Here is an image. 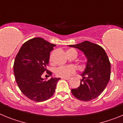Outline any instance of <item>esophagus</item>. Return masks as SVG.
Listing matches in <instances>:
<instances>
[{"instance_id":"esophagus-1","label":"esophagus","mask_w":123,"mask_h":123,"mask_svg":"<svg viewBox=\"0 0 123 123\" xmlns=\"http://www.w3.org/2000/svg\"><path fill=\"white\" fill-rule=\"evenodd\" d=\"M62 79H66V80H69V79H71V78L70 77H67V78H62Z\"/></svg>"}]
</instances>
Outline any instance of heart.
Segmentation results:
<instances>
[{"label":"heart","mask_w":123,"mask_h":123,"mask_svg":"<svg viewBox=\"0 0 123 123\" xmlns=\"http://www.w3.org/2000/svg\"><path fill=\"white\" fill-rule=\"evenodd\" d=\"M68 50H73L76 54L77 52L74 49H69ZM51 62V58H50ZM75 72V68L73 66H66V67H60L56 68L54 70V74L56 76L60 78H67Z\"/></svg>","instance_id":"obj_1"}]
</instances>
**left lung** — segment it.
Returning <instances> with one entry per match:
<instances>
[{
	"mask_svg": "<svg viewBox=\"0 0 123 123\" xmlns=\"http://www.w3.org/2000/svg\"><path fill=\"white\" fill-rule=\"evenodd\" d=\"M84 52L87 59L86 68L81 74L80 86L71 89L73 95L82 101L98 97L105 90L110 79L111 65L106 52L102 47L89 41L69 45Z\"/></svg>",
	"mask_w": 123,
	"mask_h": 123,
	"instance_id": "obj_1",
	"label": "left lung"
}]
</instances>
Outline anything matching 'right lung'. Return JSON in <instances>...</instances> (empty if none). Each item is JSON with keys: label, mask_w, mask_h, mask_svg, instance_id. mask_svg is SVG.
<instances>
[{"label": "right lung", "mask_w": 123, "mask_h": 123, "mask_svg": "<svg viewBox=\"0 0 123 123\" xmlns=\"http://www.w3.org/2000/svg\"><path fill=\"white\" fill-rule=\"evenodd\" d=\"M56 45L41 37H35L24 43L15 57L13 72L18 87L31 100L43 102L50 98L55 91L60 78H52L48 81L41 78L46 71L50 53Z\"/></svg>", "instance_id": "1"}]
</instances>
